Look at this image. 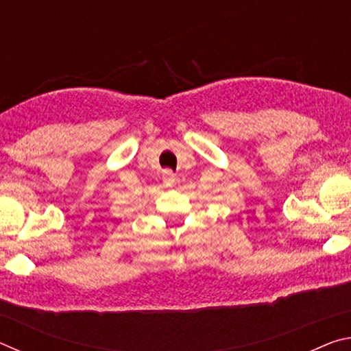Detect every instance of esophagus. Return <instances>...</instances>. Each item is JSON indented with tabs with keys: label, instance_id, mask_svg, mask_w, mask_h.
Instances as JSON below:
<instances>
[{
	"label": "esophagus",
	"instance_id": "34e87169",
	"mask_svg": "<svg viewBox=\"0 0 351 351\" xmlns=\"http://www.w3.org/2000/svg\"><path fill=\"white\" fill-rule=\"evenodd\" d=\"M176 181V176L171 170H164L162 171V182L165 184V186H173Z\"/></svg>",
	"mask_w": 351,
	"mask_h": 351
}]
</instances>
